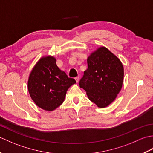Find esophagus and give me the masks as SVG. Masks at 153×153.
Here are the masks:
<instances>
[{
    "label": "esophagus",
    "mask_w": 153,
    "mask_h": 153,
    "mask_svg": "<svg viewBox=\"0 0 153 153\" xmlns=\"http://www.w3.org/2000/svg\"><path fill=\"white\" fill-rule=\"evenodd\" d=\"M79 78H80V77H79V76H77V77H75V79H76V82H77V83H78V82H79Z\"/></svg>",
    "instance_id": "1"
}]
</instances>
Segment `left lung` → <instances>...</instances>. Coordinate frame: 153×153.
<instances>
[{
  "label": "left lung",
  "instance_id": "left-lung-1",
  "mask_svg": "<svg viewBox=\"0 0 153 153\" xmlns=\"http://www.w3.org/2000/svg\"><path fill=\"white\" fill-rule=\"evenodd\" d=\"M88 68L79 81V87L99 108L110 105L121 91L123 66L119 58L105 47H100L87 58Z\"/></svg>",
  "mask_w": 153,
  "mask_h": 153
}]
</instances>
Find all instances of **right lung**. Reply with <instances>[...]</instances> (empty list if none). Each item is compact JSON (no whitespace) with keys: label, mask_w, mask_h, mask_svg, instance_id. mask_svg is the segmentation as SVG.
I'll list each match as a JSON object with an SVG mask.
<instances>
[{"label":"right lung","mask_w":153,"mask_h":153,"mask_svg":"<svg viewBox=\"0 0 153 153\" xmlns=\"http://www.w3.org/2000/svg\"><path fill=\"white\" fill-rule=\"evenodd\" d=\"M56 58L48 55L41 57L29 76L27 89L31 99L38 107L53 111L63 103L66 92L76 83L60 70Z\"/></svg>","instance_id":"add662e5"}]
</instances>
